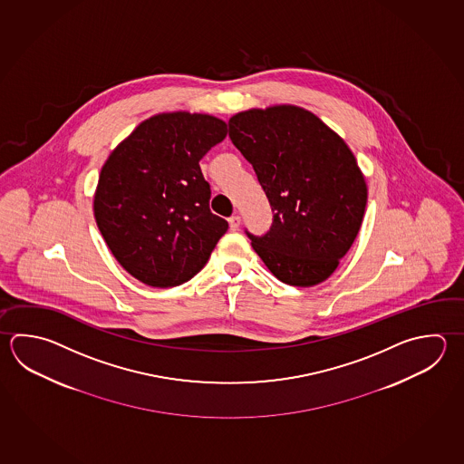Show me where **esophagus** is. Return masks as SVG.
Masks as SVG:
<instances>
[{
    "mask_svg": "<svg viewBox=\"0 0 464 464\" xmlns=\"http://www.w3.org/2000/svg\"><path fill=\"white\" fill-rule=\"evenodd\" d=\"M227 223H229V229L231 231H237V227H239V223H241V218L237 215H233L231 218L227 219Z\"/></svg>",
    "mask_w": 464,
    "mask_h": 464,
    "instance_id": "obj_1",
    "label": "esophagus"
}]
</instances>
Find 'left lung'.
<instances>
[{
    "mask_svg": "<svg viewBox=\"0 0 464 464\" xmlns=\"http://www.w3.org/2000/svg\"><path fill=\"white\" fill-rule=\"evenodd\" d=\"M227 124L274 211L269 233H247L254 251L284 284L312 287L328 279L366 210V179L353 150L300 106L251 108Z\"/></svg>",
    "mask_w": 464,
    "mask_h": 464,
    "instance_id": "obj_1",
    "label": "left lung"
}]
</instances>
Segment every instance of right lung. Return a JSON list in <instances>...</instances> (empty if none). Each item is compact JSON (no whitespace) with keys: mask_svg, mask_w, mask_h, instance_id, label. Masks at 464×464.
I'll use <instances>...</instances> for the list:
<instances>
[{"mask_svg":"<svg viewBox=\"0 0 464 464\" xmlns=\"http://www.w3.org/2000/svg\"><path fill=\"white\" fill-rule=\"evenodd\" d=\"M207 113H158L111 150L98 177L93 215L106 246L134 279L175 287L203 269L227 233L210 211L200 159L227 138Z\"/></svg>","mask_w":464,"mask_h":464,"instance_id":"1","label":"right lung"}]
</instances>
